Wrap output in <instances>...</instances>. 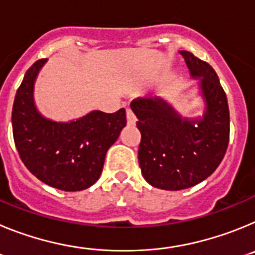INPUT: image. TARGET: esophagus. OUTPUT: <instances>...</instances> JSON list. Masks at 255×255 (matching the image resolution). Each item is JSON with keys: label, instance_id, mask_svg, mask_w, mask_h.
<instances>
[{"label": "esophagus", "instance_id": "34e87169", "mask_svg": "<svg viewBox=\"0 0 255 255\" xmlns=\"http://www.w3.org/2000/svg\"><path fill=\"white\" fill-rule=\"evenodd\" d=\"M126 119H128V124H129V125H134V124L136 123V119H135L131 110H128V111H126Z\"/></svg>", "mask_w": 255, "mask_h": 255}]
</instances>
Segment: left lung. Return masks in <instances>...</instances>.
Instances as JSON below:
<instances>
[{
	"mask_svg": "<svg viewBox=\"0 0 255 255\" xmlns=\"http://www.w3.org/2000/svg\"><path fill=\"white\" fill-rule=\"evenodd\" d=\"M193 80L203 112L182 116L162 97L131 103L141 134L138 159L144 179L162 190H182L215 172L224 159L230 136L227 98L212 66L188 51H179Z\"/></svg>",
	"mask_w": 255,
	"mask_h": 255,
	"instance_id": "1",
	"label": "left lung"
}]
</instances>
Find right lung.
Listing matches in <instances>:
<instances>
[{
    "instance_id": "obj_1",
    "label": "right lung",
    "mask_w": 255,
    "mask_h": 255,
    "mask_svg": "<svg viewBox=\"0 0 255 255\" xmlns=\"http://www.w3.org/2000/svg\"><path fill=\"white\" fill-rule=\"evenodd\" d=\"M47 58L31 65L12 107L15 145L29 171L52 188L80 191L100 179L106 153L126 126L124 108L115 114L93 110L70 121H55L38 110L35 80Z\"/></svg>"
}]
</instances>
